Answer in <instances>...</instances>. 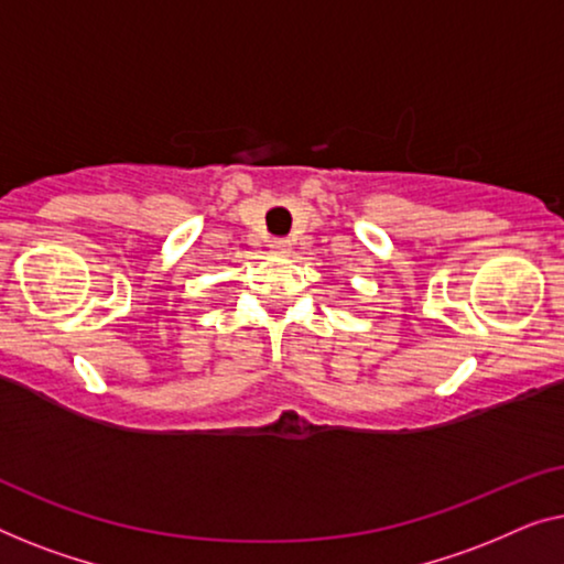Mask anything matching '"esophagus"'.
<instances>
[{"instance_id":"1","label":"esophagus","mask_w":564,"mask_h":564,"mask_svg":"<svg viewBox=\"0 0 564 564\" xmlns=\"http://www.w3.org/2000/svg\"><path fill=\"white\" fill-rule=\"evenodd\" d=\"M271 252L273 256H289L291 242L289 240H271Z\"/></svg>"}]
</instances>
